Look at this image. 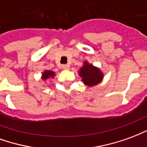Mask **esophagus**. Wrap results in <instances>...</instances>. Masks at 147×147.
Instances as JSON below:
<instances>
[{"label": "esophagus", "instance_id": "34e87169", "mask_svg": "<svg viewBox=\"0 0 147 147\" xmlns=\"http://www.w3.org/2000/svg\"><path fill=\"white\" fill-rule=\"evenodd\" d=\"M69 65H62V68L63 69H69Z\"/></svg>", "mask_w": 147, "mask_h": 147}]
</instances>
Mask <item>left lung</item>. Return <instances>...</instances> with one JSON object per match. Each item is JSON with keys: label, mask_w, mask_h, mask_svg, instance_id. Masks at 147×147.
<instances>
[{"label": "left lung", "mask_w": 147, "mask_h": 147, "mask_svg": "<svg viewBox=\"0 0 147 147\" xmlns=\"http://www.w3.org/2000/svg\"><path fill=\"white\" fill-rule=\"evenodd\" d=\"M78 74L82 78L83 83L88 87L98 85L104 78V74L101 70L87 61L84 62L83 65L79 69Z\"/></svg>", "instance_id": "left-lung-1"}]
</instances>
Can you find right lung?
<instances>
[{
    "instance_id": "add662e5",
    "label": "right lung",
    "mask_w": 147,
    "mask_h": 147,
    "mask_svg": "<svg viewBox=\"0 0 147 147\" xmlns=\"http://www.w3.org/2000/svg\"><path fill=\"white\" fill-rule=\"evenodd\" d=\"M55 76V73L52 70H44L42 73V81H46L49 78H53Z\"/></svg>"
}]
</instances>
